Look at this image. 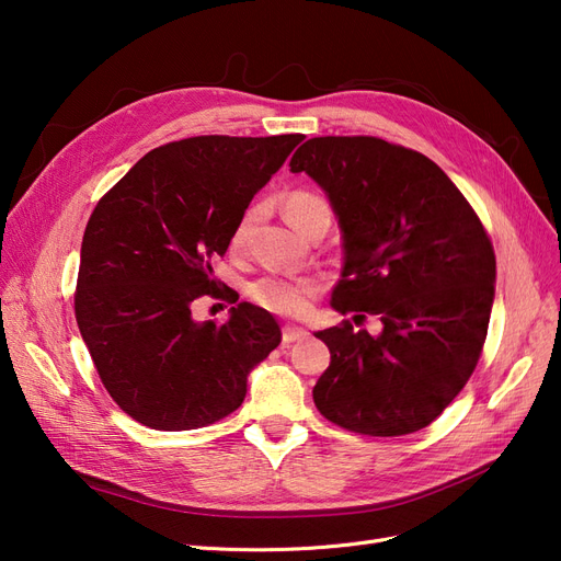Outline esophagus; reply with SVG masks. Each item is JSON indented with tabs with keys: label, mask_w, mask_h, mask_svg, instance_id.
<instances>
[{
	"label": "esophagus",
	"mask_w": 561,
	"mask_h": 561,
	"mask_svg": "<svg viewBox=\"0 0 561 561\" xmlns=\"http://www.w3.org/2000/svg\"><path fill=\"white\" fill-rule=\"evenodd\" d=\"M309 332L304 328H297V325H285L283 328V344H293V342H299V339H307Z\"/></svg>",
	"instance_id": "obj_1"
}]
</instances>
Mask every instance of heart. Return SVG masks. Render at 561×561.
Instances as JSON below:
<instances>
[{
  "instance_id": "obj_1",
  "label": "heart",
  "mask_w": 561,
  "mask_h": 561,
  "mask_svg": "<svg viewBox=\"0 0 561 561\" xmlns=\"http://www.w3.org/2000/svg\"><path fill=\"white\" fill-rule=\"evenodd\" d=\"M283 213L290 219V225L299 231L309 225V219L318 213H330V206L318 194L311 192H290L283 203ZM254 219V210H248L239 225L233 227L231 245L241 248L248 239L250 225ZM322 293V280L318 276H287V274H266L250 285L248 295L254 304H260L262 309L287 316V318H301L307 316L313 299Z\"/></svg>"
}]
</instances>
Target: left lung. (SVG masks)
<instances>
[{
  "label": "left lung",
  "instance_id": "1",
  "mask_svg": "<svg viewBox=\"0 0 561 561\" xmlns=\"http://www.w3.org/2000/svg\"><path fill=\"white\" fill-rule=\"evenodd\" d=\"M325 190L344 231L332 307L379 316L381 334L316 332L330 367L318 412L351 433L426 428L478 367L494 304L496 254L478 213L428 157L371 135L304 142L290 161Z\"/></svg>",
  "mask_w": 561,
  "mask_h": 561
}]
</instances>
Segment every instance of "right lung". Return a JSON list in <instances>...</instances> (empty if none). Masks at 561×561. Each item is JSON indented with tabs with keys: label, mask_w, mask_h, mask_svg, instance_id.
I'll return each mask as SVG.
<instances>
[{
	"label": "right lung",
	"mask_w": 561,
	"mask_h": 561,
	"mask_svg": "<svg viewBox=\"0 0 561 561\" xmlns=\"http://www.w3.org/2000/svg\"><path fill=\"white\" fill-rule=\"evenodd\" d=\"M301 140L168 142L98 201L83 231L75 316L100 381L142 426L192 431L229 416L250 369L280 344L278 322L260 307L236 304L215 325L196 322L192 304L219 295L213 257L227 252L252 196Z\"/></svg>",
	"instance_id": "add662e5"
}]
</instances>
